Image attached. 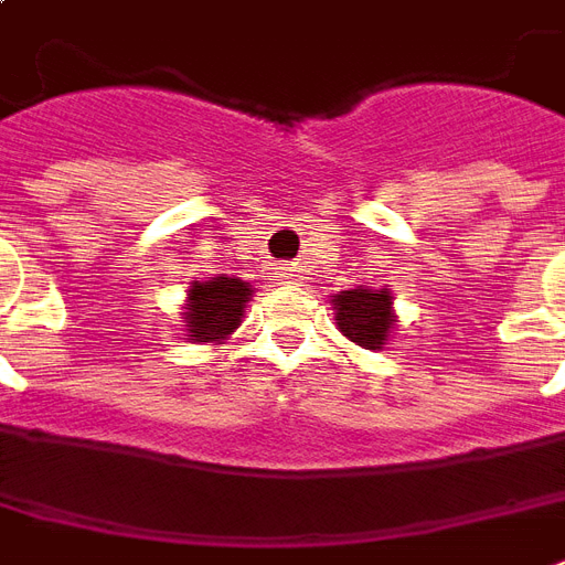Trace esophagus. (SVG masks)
Masks as SVG:
<instances>
[{"label":"esophagus","instance_id":"1","mask_svg":"<svg viewBox=\"0 0 565 565\" xmlns=\"http://www.w3.org/2000/svg\"><path fill=\"white\" fill-rule=\"evenodd\" d=\"M281 281H299V269L296 266H281Z\"/></svg>","mask_w":565,"mask_h":565}]
</instances>
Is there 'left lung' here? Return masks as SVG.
<instances>
[{
  "instance_id": "obj_1",
  "label": "left lung",
  "mask_w": 565,
  "mask_h": 565,
  "mask_svg": "<svg viewBox=\"0 0 565 565\" xmlns=\"http://www.w3.org/2000/svg\"><path fill=\"white\" fill-rule=\"evenodd\" d=\"M331 305H334L337 328L343 331V337L363 349H372V352L384 349L395 326L393 292L386 287L384 290L358 287V290L337 292Z\"/></svg>"
}]
</instances>
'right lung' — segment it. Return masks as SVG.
<instances>
[{"label":"right lung","mask_w":565,"mask_h":565,"mask_svg":"<svg viewBox=\"0 0 565 565\" xmlns=\"http://www.w3.org/2000/svg\"><path fill=\"white\" fill-rule=\"evenodd\" d=\"M252 299V284L239 278L216 275L213 281H193L188 290V340L193 343H222L225 337L239 328L246 301Z\"/></svg>","instance_id":"add662e5"}]
</instances>
